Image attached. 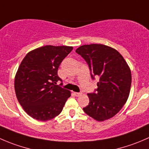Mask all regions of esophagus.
I'll list each match as a JSON object with an SVG mask.
<instances>
[{
    "mask_svg": "<svg viewBox=\"0 0 149 149\" xmlns=\"http://www.w3.org/2000/svg\"><path fill=\"white\" fill-rule=\"evenodd\" d=\"M81 95L82 94L81 93V92H74V95L76 97H79V96H81Z\"/></svg>",
    "mask_w": 149,
    "mask_h": 149,
    "instance_id": "esophagus-1",
    "label": "esophagus"
}]
</instances>
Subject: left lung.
<instances>
[{
    "label": "left lung",
    "instance_id": "8db88e82",
    "mask_svg": "<svg viewBox=\"0 0 149 149\" xmlns=\"http://www.w3.org/2000/svg\"><path fill=\"white\" fill-rule=\"evenodd\" d=\"M89 65L92 78H99L96 92L87 94L85 113L98 122L119 112L129 97L132 75L129 65L116 49L100 44L83 45L76 50Z\"/></svg>",
    "mask_w": 149,
    "mask_h": 149
}]
</instances>
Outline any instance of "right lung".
<instances>
[{
    "mask_svg": "<svg viewBox=\"0 0 149 149\" xmlns=\"http://www.w3.org/2000/svg\"><path fill=\"white\" fill-rule=\"evenodd\" d=\"M68 46L47 45L29 52L14 78L16 96L24 111L33 119L49 121L58 116L71 92L58 85L57 70L73 50Z\"/></svg>",
    "mask_w": 149,
    "mask_h": 149,
    "instance_id": "1",
    "label": "right lung"
}]
</instances>
